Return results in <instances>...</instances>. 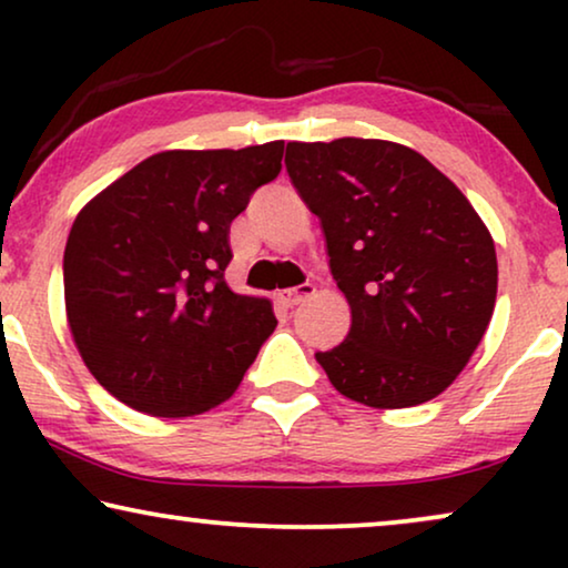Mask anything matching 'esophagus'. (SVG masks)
<instances>
[{"label": "esophagus", "instance_id": "esophagus-1", "mask_svg": "<svg viewBox=\"0 0 568 568\" xmlns=\"http://www.w3.org/2000/svg\"><path fill=\"white\" fill-rule=\"evenodd\" d=\"M315 294V286L313 284H302V286H294V290H284L278 292V302H282L284 307H297L300 302L310 300Z\"/></svg>", "mask_w": 568, "mask_h": 568}]
</instances>
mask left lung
I'll return each mask as SVG.
<instances>
[{"instance_id": "left-lung-1", "label": "left lung", "mask_w": 568, "mask_h": 568, "mask_svg": "<svg viewBox=\"0 0 568 568\" xmlns=\"http://www.w3.org/2000/svg\"><path fill=\"white\" fill-rule=\"evenodd\" d=\"M284 162L352 307L346 341L315 354L331 385L372 408L437 398L491 323V232L445 173L403 144L290 142Z\"/></svg>"}]
</instances>
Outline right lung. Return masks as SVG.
I'll use <instances>...</instances> for the list:
<instances>
[{
  "instance_id": "obj_1",
  "label": "right lung",
  "mask_w": 568,
  "mask_h": 568,
  "mask_svg": "<svg viewBox=\"0 0 568 568\" xmlns=\"http://www.w3.org/2000/svg\"><path fill=\"white\" fill-rule=\"evenodd\" d=\"M284 142L170 150L77 214L64 251L67 321L113 398L150 416L227 400L276 328L271 302L235 294L230 224L282 170Z\"/></svg>"
}]
</instances>
